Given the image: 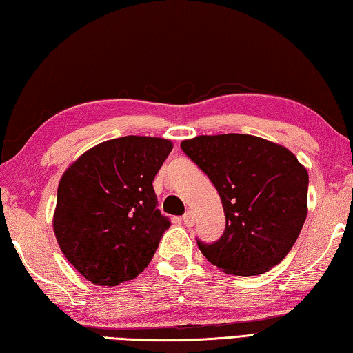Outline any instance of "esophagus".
I'll use <instances>...</instances> for the list:
<instances>
[{"label": "esophagus", "instance_id": "1", "mask_svg": "<svg viewBox=\"0 0 353 353\" xmlns=\"http://www.w3.org/2000/svg\"><path fill=\"white\" fill-rule=\"evenodd\" d=\"M182 222H183V225H185V227H192V225L194 223V215H193L192 210H188V212L183 214Z\"/></svg>", "mask_w": 353, "mask_h": 353}]
</instances>
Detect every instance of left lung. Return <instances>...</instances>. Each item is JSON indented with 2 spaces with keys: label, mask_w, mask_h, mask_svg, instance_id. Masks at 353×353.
<instances>
[{
  "label": "left lung",
  "mask_w": 353,
  "mask_h": 353,
  "mask_svg": "<svg viewBox=\"0 0 353 353\" xmlns=\"http://www.w3.org/2000/svg\"><path fill=\"white\" fill-rule=\"evenodd\" d=\"M214 183L223 234L198 241L203 255L238 276L266 272L285 259L307 215V171L290 150L250 134L198 136L181 144Z\"/></svg>",
  "instance_id": "8db88e82"
}]
</instances>
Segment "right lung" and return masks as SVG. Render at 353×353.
<instances>
[{
    "instance_id": "1",
    "label": "right lung",
    "mask_w": 353,
    "mask_h": 353,
    "mask_svg": "<svg viewBox=\"0 0 353 353\" xmlns=\"http://www.w3.org/2000/svg\"><path fill=\"white\" fill-rule=\"evenodd\" d=\"M171 150L168 139L123 136L93 147L63 174L54 231L68 261L94 285L141 274L171 227L152 185Z\"/></svg>"
}]
</instances>
